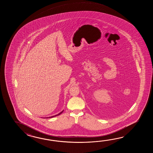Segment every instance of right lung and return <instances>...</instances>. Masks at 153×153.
Here are the masks:
<instances>
[{
	"instance_id": "obj_1",
	"label": "right lung",
	"mask_w": 153,
	"mask_h": 153,
	"mask_svg": "<svg viewBox=\"0 0 153 153\" xmlns=\"http://www.w3.org/2000/svg\"><path fill=\"white\" fill-rule=\"evenodd\" d=\"M63 111H62L61 112H60L58 114H57V115H54V116H52V117H49V118H50V117H56V116H57V115H60V114H61L62 113V112ZM49 117H46V118H49ZM44 118H45V117H44Z\"/></svg>"
}]
</instances>
